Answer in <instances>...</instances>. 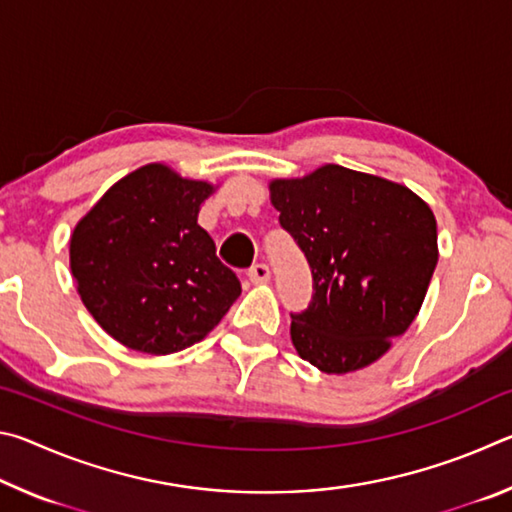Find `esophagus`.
<instances>
[{
    "label": "esophagus",
    "instance_id": "34e87169",
    "mask_svg": "<svg viewBox=\"0 0 512 512\" xmlns=\"http://www.w3.org/2000/svg\"><path fill=\"white\" fill-rule=\"evenodd\" d=\"M248 280L253 284H266L268 280H271V268H268L266 264H255L248 271Z\"/></svg>",
    "mask_w": 512,
    "mask_h": 512
}]
</instances>
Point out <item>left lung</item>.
<instances>
[{
    "instance_id": "left-lung-1",
    "label": "left lung",
    "mask_w": 512,
    "mask_h": 512,
    "mask_svg": "<svg viewBox=\"0 0 512 512\" xmlns=\"http://www.w3.org/2000/svg\"><path fill=\"white\" fill-rule=\"evenodd\" d=\"M271 201L314 277L309 307L291 314L298 354L327 375L370 366L427 296L438 264L429 205L411 189L339 164L273 180Z\"/></svg>"
}]
</instances>
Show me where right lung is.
<instances>
[{
    "instance_id": "add662e5",
    "label": "right lung",
    "mask_w": 512,
    "mask_h": 512,
    "mask_svg": "<svg viewBox=\"0 0 512 512\" xmlns=\"http://www.w3.org/2000/svg\"><path fill=\"white\" fill-rule=\"evenodd\" d=\"M214 192L164 164L128 173L83 216L69 266L83 305L112 339L171 354L205 339L241 296V282L198 225Z\"/></svg>"
}]
</instances>
